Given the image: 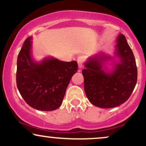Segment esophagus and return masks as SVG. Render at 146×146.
Masks as SVG:
<instances>
[{"mask_svg":"<svg viewBox=\"0 0 146 146\" xmlns=\"http://www.w3.org/2000/svg\"><path fill=\"white\" fill-rule=\"evenodd\" d=\"M77 62H78L79 68H82L83 66L84 62V58L83 56H79L78 60H77Z\"/></svg>","mask_w":146,"mask_h":146,"instance_id":"1","label":"esophagus"}]
</instances>
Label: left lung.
Returning a JSON list of instances; mask_svg holds the SVG:
<instances>
[{
  "label": "left lung",
  "instance_id": "8db88e82",
  "mask_svg": "<svg viewBox=\"0 0 146 146\" xmlns=\"http://www.w3.org/2000/svg\"><path fill=\"white\" fill-rule=\"evenodd\" d=\"M117 42L115 55L120 62L114 64L113 71L108 73L102 69L104 60L110 58L102 54L89 58L82 70L87 98L100 108H114L123 104L136 86L137 68L132 49L124 35L119 34Z\"/></svg>",
  "mask_w": 146,
  "mask_h": 146
}]
</instances>
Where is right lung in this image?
Here are the masks:
<instances>
[{"mask_svg": "<svg viewBox=\"0 0 146 146\" xmlns=\"http://www.w3.org/2000/svg\"><path fill=\"white\" fill-rule=\"evenodd\" d=\"M31 37L25 40L17 59L16 84L26 103L35 109L51 111L62 104L76 61L63 62L48 58L40 63L31 58Z\"/></svg>", "mask_w": 146, "mask_h": 146, "instance_id": "1", "label": "right lung"}]
</instances>
